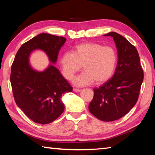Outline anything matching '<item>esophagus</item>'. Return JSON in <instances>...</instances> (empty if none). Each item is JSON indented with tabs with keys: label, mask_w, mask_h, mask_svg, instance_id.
<instances>
[{
	"label": "esophagus",
	"mask_w": 155,
	"mask_h": 155,
	"mask_svg": "<svg viewBox=\"0 0 155 155\" xmlns=\"http://www.w3.org/2000/svg\"><path fill=\"white\" fill-rule=\"evenodd\" d=\"M73 91L74 92H76V93H79V92H81V89H79V88H73Z\"/></svg>",
	"instance_id": "34e87169"
}]
</instances>
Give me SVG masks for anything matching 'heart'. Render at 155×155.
I'll return each mask as SVG.
<instances>
[{
	"label": "heart",
	"mask_w": 155,
	"mask_h": 155,
	"mask_svg": "<svg viewBox=\"0 0 155 155\" xmlns=\"http://www.w3.org/2000/svg\"><path fill=\"white\" fill-rule=\"evenodd\" d=\"M117 62V54L113 47L93 42L76 46L72 53L66 52L61 58L62 74L67 80L72 79L82 65L84 72L73 80L77 86L106 82L113 75Z\"/></svg>",
	"instance_id": "b5f03b06"
}]
</instances>
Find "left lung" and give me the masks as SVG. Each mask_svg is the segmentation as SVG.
Masks as SVG:
<instances>
[{"label": "left lung", "mask_w": 155, "mask_h": 155, "mask_svg": "<svg viewBox=\"0 0 155 155\" xmlns=\"http://www.w3.org/2000/svg\"><path fill=\"white\" fill-rule=\"evenodd\" d=\"M104 36H110L116 44L117 66L110 80L94 88V94L88 109L98 119L109 122L124 117L135 105L144 73L134 46L115 32Z\"/></svg>", "instance_id": "obj_1"}]
</instances>
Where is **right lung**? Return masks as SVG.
I'll return each instance as SVG.
<instances>
[{"mask_svg":"<svg viewBox=\"0 0 155 155\" xmlns=\"http://www.w3.org/2000/svg\"><path fill=\"white\" fill-rule=\"evenodd\" d=\"M64 37L41 33L23 44L12 62L10 77L15 101L26 116L35 123H52L63 113L62 95L72 88L60 71L50 64L43 72L36 71L29 64V55L36 49L46 52L56 63Z\"/></svg>","mask_w":155,"mask_h":155,"instance_id":"1","label":"right lung"}]
</instances>
